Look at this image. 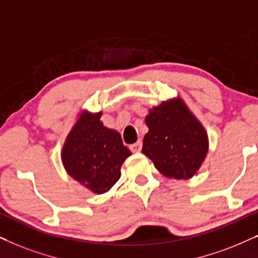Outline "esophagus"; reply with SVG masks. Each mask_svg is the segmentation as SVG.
<instances>
[{"label": "esophagus", "instance_id": "obj_1", "mask_svg": "<svg viewBox=\"0 0 258 258\" xmlns=\"http://www.w3.org/2000/svg\"><path fill=\"white\" fill-rule=\"evenodd\" d=\"M142 146H143L142 142H137L136 144H132V145L130 146V150L135 153H139L140 151H142Z\"/></svg>", "mask_w": 258, "mask_h": 258}]
</instances>
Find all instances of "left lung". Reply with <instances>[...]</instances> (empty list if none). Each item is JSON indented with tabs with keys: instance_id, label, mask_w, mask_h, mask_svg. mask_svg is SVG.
<instances>
[{
	"instance_id": "1",
	"label": "left lung",
	"mask_w": 258,
	"mask_h": 258,
	"mask_svg": "<svg viewBox=\"0 0 258 258\" xmlns=\"http://www.w3.org/2000/svg\"><path fill=\"white\" fill-rule=\"evenodd\" d=\"M149 132L142 152L167 178L190 179L201 169L209 151L204 126L180 97L153 106L145 116Z\"/></svg>"
}]
</instances>
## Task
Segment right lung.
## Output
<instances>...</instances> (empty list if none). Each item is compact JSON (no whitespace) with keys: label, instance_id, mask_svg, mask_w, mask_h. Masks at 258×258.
<instances>
[{"label":"right lung","instance_id":"1","mask_svg":"<svg viewBox=\"0 0 258 258\" xmlns=\"http://www.w3.org/2000/svg\"><path fill=\"white\" fill-rule=\"evenodd\" d=\"M102 112L84 109L78 114L61 151L64 170L93 194L111 190L121 177V165L131 151L115 130L104 126Z\"/></svg>","mask_w":258,"mask_h":258}]
</instances>
